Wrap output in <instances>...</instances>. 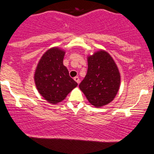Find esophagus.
Wrapping results in <instances>:
<instances>
[{
	"label": "esophagus",
	"instance_id": "34e87169",
	"mask_svg": "<svg viewBox=\"0 0 154 154\" xmlns=\"http://www.w3.org/2000/svg\"><path fill=\"white\" fill-rule=\"evenodd\" d=\"M74 79V80H75L76 82L77 83V84H79V83H80V79H79L78 77H75Z\"/></svg>",
	"mask_w": 154,
	"mask_h": 154
}]
</instances>
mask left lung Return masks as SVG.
I'll return each mask as SVG.
<instances>
[{
    "label": "left lung",
    "instance_id": "1",
    "mask_svg": "<svg viewBox=\"0 0 154 154\" xmlns=\"http://www.w3.org/2000/svg\"><path fill=\"white\" fill-rule=\"evenodd\" d=\"M87 61V73L79 87L91 104L103 106L110 103L118 92V68L110 55L103 51L88 57Z\"/></svg>",
    "mask_w": 154,
    "mask_h": 154
}]
</instances>
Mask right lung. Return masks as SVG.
I'll return each instance as SVG.
<instances>
[{
	"mask_svg": "<svg viewBox=\"0 0 154 154\" xmlns=\"http://www.w3.org/2000/svg\"><path fill=\"white\" fill-rule=\"evenodd\" d=\"M64 54V51L57 48L48 50L40 60L34 74L37 91L53 104L61 102L77 86L63 64Z\"/></svg>",
	"mask_w": 154,
	"mask_h": 154,
	"instance_id": "obj_1",
	"label": "right lung"
}]
</instances>
